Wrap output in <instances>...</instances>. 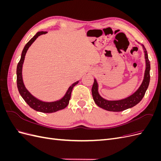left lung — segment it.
I'll use <instances>...</instances> for the list:
<instances>
[{
  "label": "left lung",
  "instance_id": "left-lung-1",
  "mask_svg": "<svg viewBox=\"0 0 161 161\" xmlns=\"http://www.w3.org/2000/svg\"><path fill=\"white\" fill-rule=\"evenodd\" d=\"M144 52L146 69L143 80L139 88L133 94L126 98L119 100H108L102 97L99 92V85L97 80L94 79V83L92 87V95L95 104L99 108L109 111H122L125 109L133 108L142 99L147 91L150 82V64L148 60L147 51L144 45L141 44Z\"/></svg>",
  "mask_w": 161,
  "mask_h": 161
}]
</instances>
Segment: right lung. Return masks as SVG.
Segmentation results:
<instances>
[{
	"mask_svg": "<svg viewBox=\"0 0 161 161\" xmlns=\"http://www.w3.org/2000/svg\"><path fill=\"white\" fill-rule=\"evenodd\" d=\"M47 33V31H38L36 35L27 42L25 47H24L22 51L20 61L19 62L17 67V84L19 93H20L24 101L26 102L31 108L37 111L42 112V113L49 114L56 112L58 111L62 110L66 108L67 105L69 103L72 89L74 88V86L76 85L79 83V80L74 82L71 86H70L69 89L66 92L65 95L63 96L60 99H58L55 101H43L36 98V97H34L33 95H31L30 93V92L26 89L25 85H24L22 75L23 64L24 62V60H25L26 53L29 49V47L31 46L32 43L35 42V40L39 36L43 35V34H46Z\"/></svg>",
	"mask_w": 161,
	"mask_h": 161,
	"instance_id": "1",
	"label": "right lung"
}]
</instances>
